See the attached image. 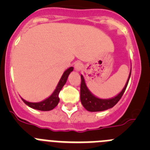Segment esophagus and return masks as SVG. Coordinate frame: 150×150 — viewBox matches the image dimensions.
<instances>
[{
  "label": "esophagus",
  "mask_w": 150,
  "mask_h": 150,
  "mask_svg": "<svg viewBox=\"0 0 150 150\" xmlns=\"http://www.w3.org/2000/svg\"><path fill=\"white\" fill-rule=\"evenodd\" d=\"M83 68V64L81 63V62H78L74 64V69H75L76 71H80Z\"/></svg>",
  "instance_id": "34e87169"
}]
</instances>
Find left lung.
<instances>
[{
    "mask_svg": "<svg viewBox=\"0 0 150 150\" xmlns=\"http://www.w3.org/2000/svg\"><path fill=\"white\" fill-rule=\"evenodd\" d=\"M131 73H132V70H131L129 76H128V79L127 80V83L125 86L124 88L122 90L121 92L117 96L114 97V98H112L111 99H100L94 96L87 88L86 83H85L84 78H83V75H81L80 100H81V103L83 107L86 108V110L90 111V112H98V111L106 110H108L110 108H112V107H114L117 104L118 101L121 99L122 96L125 91L126 89L130 76H131Z\"/></svg>",
    "mask_w": 150,
    "mask_h": 150,
    "instance_id": "left-lung-1",
    "label": "left lung"
}]
</instances>
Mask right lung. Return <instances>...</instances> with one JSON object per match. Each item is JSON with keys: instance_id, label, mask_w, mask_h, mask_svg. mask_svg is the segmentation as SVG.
<instances>
[{"instance_id": "add662e5", "label": "right lung", "mask_w": 150, "mask_h": 150, "mask_svg": "<svg viewBox=\"0 0 150 150\" xmlns=\"http://www.w3.org/2000/svg\"><path fill=\"white\" fill-rule=\"evenodd\" d=\"M73 70H74V67H71L70 68H68L64 72L63 75H62V78H61L60 81H59V84L57 86L56 88H55L53 93L52 94L51 96L49 97L48 98H46V100H43V101L38 102V103H31V102L26 101L25 100H24V99L22 98L24 103L27 104L28 107L33 108V109L38 110L49 111L54 109L58 105L59 102V92L62 90V87L64 86V85L65 84L66 82H67L69 74H70V73L71 71H73Z\"/></svg>"}]
</instances>
